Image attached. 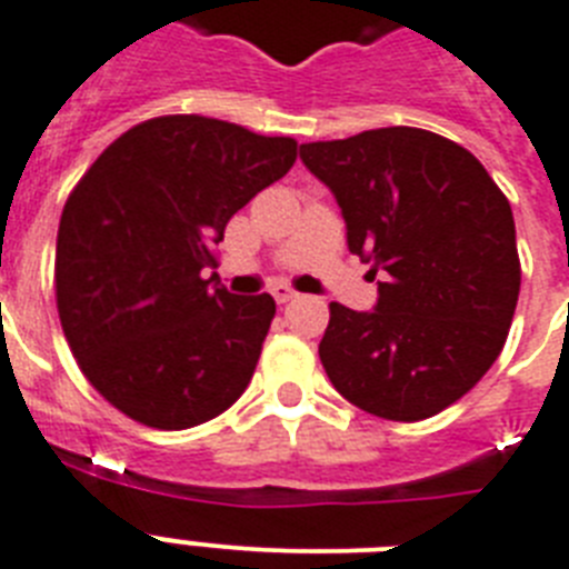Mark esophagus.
Listing matches in <instances>:
<instances>
[{"label":"esophagus","instance_id":"obj_1","mask_svg":"<svg viewBox=\"0 0 569 569\" xmlns=\"http://www.w3.org/2000/svg\"><path fill=\"white\" fill-rule=\"evenodd\" d=\"M270 293H273V299L279 305H284V302H290V299H296V290L288 288V284H276V288L270 290Z\"/></svg>","mask_w":569,"mask_h":569}]
</instances>
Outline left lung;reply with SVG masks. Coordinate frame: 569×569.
Returning a JSON list of instances; mask_svg holds the SVG:
<instances>
[{"label": "left lung", "mask_w": 569, "mask_h": 569, "mask_svg": "<svg viewBox=\"0 0 569 569\" xmlns=\"http://www.w3.org/2000/svg\"><path fill=\"white\" fill-rule=\"evenodd\" d=\"M337 197L349 250L372 264L375 311L331 302L319 360L335 389L389 421H421L477 387L520 293L506 194L462 144L380 127L299 148Z\"/></svg>", "instance_id": "1"}]
</instances>
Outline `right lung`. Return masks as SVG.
<instances>
[{"instance_id":"1","label":"right lung","mask_w":569,"mask_h":569,"mask_svg":"<svg viewBox=\"0 0 569 569\" xmlns=\"http://www.w3.org/2000/svg\"><path fill=\"white\" fill-rule=\"evenodd\" d=\"M293 162L290 136L159 116L121 133L74 186L54 258L60 326L116 410L186 430L241 398L276 302L232 296L203 270L234 211Z\"/></svg>"}]
</instances>
